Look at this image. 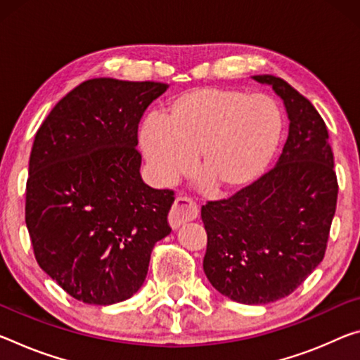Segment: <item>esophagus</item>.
I'll return each instance as SVG.
<instances>
[{
    "instance_id": "34e87169",
    "label": "esophagus",
    "mask_w": 360,
    "mask_h": 360,
    "mask_svg": "<svg viewBox=\"0 0 360 360\" xmlns=\"http://www.w3.org/2000/svg\"><path fill=\"white\" fill-rule=\"evenodd\" d=\"M198 216L197 203L189 197H176L173 208L169 211V224L173 229H178L181 224L187 221H193Z\"/></svg>"
}]
</instances>
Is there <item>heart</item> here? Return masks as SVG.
I'll return each mask as SVG.
<instances>
[{
	"instance_id": "obj_1",
	"label": "heart",
	"mask_w": 360,
	"mask_h": 360,
	"mask_svg": "<svg viewBox=\"0 0 360 360\" xmlns=\"http://www.w3.org/2000/svg\"><path fill=\"white\" fill-rule=\"evenodd\" d=\"M283 129L271 96L231 88H193L169 101L163 120L141 129V146L158 182L197 176L213 192L242 191L264 173Z\"/></svg>"
}]
</instances>
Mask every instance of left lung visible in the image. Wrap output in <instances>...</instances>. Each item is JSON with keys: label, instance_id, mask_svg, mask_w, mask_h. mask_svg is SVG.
Returning <instances> with one entry per match:
<instances>
[{"label": "left lung", "instance_id": "1", "mask_svg": "<svg viewBox=\"0 0 360 360\" xmlns=\"http://www.w3.org/2000/svg\"><path fill=\"white\" fill-rule=\"evenodd\" d=\"M281 96L290 118L276 167L233 195L202 207L203 271L221 295L267 304L293 293L327 250L338 181L328 131L314 105L285 79L255 75Z\"/></svg>", "mask_w": 360, "mask_h": 360}]
</instances>
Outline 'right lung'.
Here are the masks:
<instances>
[{
    "mask_svg": "<svg viewBox=\"0 0 360 360\" xmlns=\"http://www.w3.org/2000/svg\"><path fill=\"white\" fill-rule=\"evenodd\" d=\"M168 84L86 79L57 102L33 141L25 224L37 262L72 298L113 304L144 283L171 232V189L141 178L138 127Z\"/></svg>",
    "mask_w": 360,
    "mask_h": 360,
    "instance_id": "1",
    "label": "right lung"
}]
</instances>
